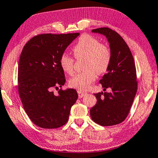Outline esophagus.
I'll return each mask as SVG.
<instances>
[{
  "instance_id": "1",
  "label": "esophagus",
  "mask_w": 158,
  "mask_h": 158,
  "mask_svg": "<svg viewBox=\"0 0 158 158\" xmlns=\"http://www.w3.org/2000/svg\"><path fill=\"white\" fill-rule=\"evenodd\" d=\"M77 93H78V94H79V98H82V97H85V95L87 94V93H86V92L79 90V89H78Z\"/></svg>"
}]
</instances>
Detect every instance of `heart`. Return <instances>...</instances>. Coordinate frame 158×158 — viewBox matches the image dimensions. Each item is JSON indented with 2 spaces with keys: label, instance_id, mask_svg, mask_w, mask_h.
<instances>
[{
  "label": "heart",
  "instance_id": "1",
  "mask_svg": "<svg viewBox=\"0 0 158 158\" xmlns=\"http://www.w3.org/2000/svg\"><path fill=\"white\" fill-rule=\"evenodd\" d=\"M76 58L85 57L83 72L77 73L71 78L69 85L79 90H85L95 80L97 73L102 74L106 72L111 62V52L109 47L101 44L95 38L89 35H83L73 47ZM59 63L63 71L72 75L74 71V59L66 53L62 54Z\"/></svg>",
  "mask_w": 158,
  "mask_h": 158
}]
</instances>
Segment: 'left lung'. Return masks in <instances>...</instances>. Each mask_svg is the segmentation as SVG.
Wrapping results in <instances>:
<instances>
[{
    "label": "left lung",
    "instance_id": "obj_1",
    "mask_svg": "<svg viewBox=\"0 0 158 158\" xmlns=\"http://www.w3.org/2000/svg\"><path fill=\"white\" fill-rule=\"evenodd\" d=\"M93 33L106 37L111 52V62L107 73L99 82L103 91L94 94L96 104L91 108L90 116L95 123L111 126L121 123L128 115L137 92L136 70L128 46L120 35L109 27L93 29Z\"/></svg>",
    "mask_w": 158,
    "mask_h": 158
}]
</instances>
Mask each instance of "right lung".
Instances as JSON below:
<instances>
[{
	"instance_id": "1",
	"label": "right lung",
	"mask_w": 158,
	"mask_h": 158,
	"mask_svg": "<svg viewBox=\"0 0 158 158\" xmlns=\"http://www.w3.org/2000/svg\"><path fill=\"white\" fill-rule=\"evenodd\" d=\"M79 35L40 34L23 47L18 65V90L26 114L40 127L53 129L64 125L78 98L74 89H60L57 95L52 89L64 85L60 57Z\"/></svg>"
}]
</instances>
